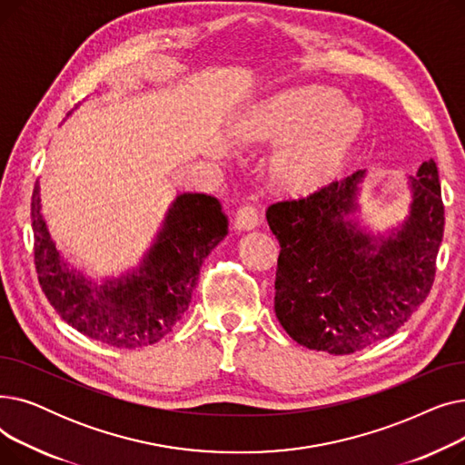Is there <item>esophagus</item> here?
I'll return each mask as SVG.
<instances>
[{
    "instance_id": "34e87169",
    "label": "esophagus",
    "mask_w": 465,
    "mask_h": 465,
    "mask_svg": "<svg viewBox=\"0 0 465 465\" xmlns=\"http://www.w3.org/2000/svg\"><path fill=\"white\" fill-rule=\"evenodd\" d=\"M233 226L237 230H252L258 226V209L251 203L241 205L235 213V220H233Z\"/></svg>"
}]
</instances>
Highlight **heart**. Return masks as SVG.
I'll return each mask as SVG.
<instances>
[{"label":"heart","instance_id":"b5f03b06","mask_svg":"<svg viewBox=\"0 0 465 465\" xmlns=\"http://www.w3.org/2000/svg\"><path fill=\"white\" fill-rule=\"evenodd\" d=\"M363 114L345 95L322 84L284 90L241 114L232 137L241 144L293 143L281 151L273 177L290 192H305L326 181L345 162L363 134Z\"/></svg>","mask_w":465,"mask_h":465}]
</instances>
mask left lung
<instances>
[{"label": "left lung", "instance_id": "8db88e82", "mask_svg": "<svg viewBox=\"0 0 465 465\" xmlns=\"http://www.w3.org/2000/svg\"><path fill=\"white\" fill-rule=\"evenodd\" d=\"M365 169L309 198L270 205L267 224L281 242L275 312L296 343L352 354L394 335L428 298L443 241L445 207L437 165L409 177L403 223L371 233L354 214Z\"/></svg>", "mask_w": 465, "mask_h": 465}]
</instances>
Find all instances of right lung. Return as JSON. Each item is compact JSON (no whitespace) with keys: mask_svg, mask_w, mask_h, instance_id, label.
I'll return each mask as SVG.
<instances>
[{"mask_svg":"<svg viewBox=\"0 0 465 465\" xmlns=\"http://www.w3.org/2000/svg\"><path fill=\"white\" fill-rule=\"evenodd\" d=\"M32 228L39 284L62 319L104 345L139 349L158 343L183 319L203 260L228 233V218L213 195L179 193L141 263L104 282L69 267L56 249L41 213L39 183Z\"/></svg>","mask_w":465,"mask_h":465,"instance_id":"add662e5","label":"right lung"}]
</instances>
